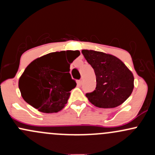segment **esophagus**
Listing matches in <instances>:
<instances>
[{
  "mask_svg": "<svg viewBox=\"0 0 155 155\" xmlns=\"http://www.w3.org/2000/svg\"><path fill=\"white\" fill-rule=\"evenodd\" d=\"M82 82H83V79H81L79 80V81H78V84H79V85H81V84H82Z\"/></svg>",
  "mask_w": 155,
  "mask_h": 155,
  "instance_id": "34e87169",
  "label": "esophagus"
}]
</instances>
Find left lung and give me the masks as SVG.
Segmentation results:
<instances>
[{"label":"left lung","instance_id":"obj_1","mask_svg":"<svg viewBox=\"0 0 155 155\" xmlns=\"http://www.w3.org/2000/svg\"><path fill=\"white\" fill-rule=\"evenodd\" d=\"M94 69L96 87L86 93L90 102L99 108H115L130 97L134 87L132 72L119 58L101 51H81Z\"/></svg>","mask_w":155,"mask_h":155}]
</instances>
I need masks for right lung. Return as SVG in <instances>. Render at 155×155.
I'll return each mask as SVG.
<instances>
[{
    "instance_id": "right-lung-1",
    "label": "right lung",
    "mask_w": 155,
    "mask_h": 155,
    "mask_svg": "<svg viewBox=\"0 0 155 155\" xmlns=\"http://www.w3.org/2000/svg\"><path fill=\"white\" fill-rule=\"evenodd\" d=\"M69 52L67 68L62 71L65 51L47 54L28 65L19 80V88L25 101L44 113H56L67 104L71 92L76 86L70 73V63L79 56L80 51Z\"/></svg>"
}]
</instances>
